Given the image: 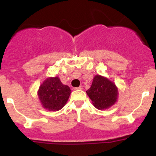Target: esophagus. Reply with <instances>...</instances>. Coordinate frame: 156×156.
<instances>
[{
	"label": "esophagus",
	"mask_w": 156,
	"mask_h": 156,
	"mask_svg": "<svg viewBox=\"0 0 156 156\" xmlns=\"http://www.w3.org/2000/svg\"><path fill=\"white\" fill-rule=\"evenodd\" d=\"M83 89V87L82 86H79L78 87H75L74 88V90H82Z\"/></svg>",
	"instance_id": "obj_1"
}]
</instances>
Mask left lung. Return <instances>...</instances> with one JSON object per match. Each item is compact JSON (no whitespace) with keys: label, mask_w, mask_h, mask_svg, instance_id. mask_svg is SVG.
Returning <instances> with one entry per match:
<instances>
[{"label":"left lung","mask_w":156,"mask_h":156,"mask_svg":"<svg viewBox=\"0 0 156 156\" xmlns=\"http://www.w3.org/2000/svg\"><path fill=\"white\" fill-rule=\"evenodd\" d=\"M93 104L97 109H107L118 100L119 90L115 84L106 77L97 75L91 87L86 91Z\"/></svg>","instance_id":"8db88e82"}]
</instances>
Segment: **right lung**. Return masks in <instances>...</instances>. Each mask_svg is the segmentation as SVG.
Masks as SVG:
<instances>
[{
    "mask_svg": "<svg viewBox=\"0 0 156 156\" xmlns=\"http://www.w3.org/2000/svg\"><path fill=\"white\" fill-rule=\"evenodd\" d=\"M71 92L69 86L62 84L59 77H49L39 87L37 96L45 109L56 112L65 106Z\"/></svg>",
    "mask_w": 156,
    "mask_h": 156,
    "instance_id": "right-lung-1",
    "label": "right lung"
}]
</instances>
